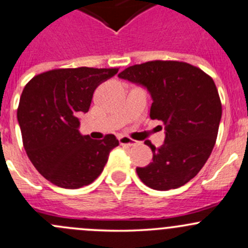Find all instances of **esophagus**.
<instances>
[{
	"instance_id": "1",
	"label": "esophagus",
	"mask_w": 248,
	"mask_h": 248,
	"mask_svg": "<svg viewBox=\"0 0 248 248\" xmlns=\"http://www.w3.org/2000/svg\"><path fill=\"white\" fill-rule=\"evenodd\" d=\"M118 141H119V143H121V144H126V145H129V147H134V145H136L137 143H139L137 141H134V140H131L130 137L124 136V135H121V136L118 137Z\"/></svg>"
}]
</instances>
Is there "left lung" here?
<instances>
[{
    "instance_id": "left-lung-1",
    "label": "left lung",
    "mask_w": 248,
    "mask_h": 248,
    "mask_svg": "<svg viewBox=\"0 0 248 248\" xmlns=\"http://www.w3.org/2000/svg\"><path fill=\"white\" fill-rule=\"evenodd\" d=\"M119 78L144 87L152 96L150 118L165 125V142L153 162L137 167L150 188L167 191L185 185L210 156L217 137L222 105L215 82L200 68L177 61H152L126 68Z\"/></svg>"
}]
</instances>
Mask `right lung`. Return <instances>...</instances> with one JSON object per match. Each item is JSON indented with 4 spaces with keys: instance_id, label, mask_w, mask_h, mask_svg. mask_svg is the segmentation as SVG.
<instances>
[{
    "instance_id": "obj_1",
    "label": "right lung",
    "mask_w": 248,
    "mask_h": 248,
    "mask_svg": "<svg viewBox=\"0 0 248 248\" xmlns=\"http://www.w3.org/2000/svg\"><path fill=\"white\" fill-rule=\"evenodd\" d=\"M117 73V68L55 69L25 86L17 122L27 156L45 179L63 188H78L101 174L119 142L114 135L104 140L82 135L78 116L88 112L96 87Z\"/></svg>"
}]
</instances>
